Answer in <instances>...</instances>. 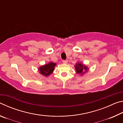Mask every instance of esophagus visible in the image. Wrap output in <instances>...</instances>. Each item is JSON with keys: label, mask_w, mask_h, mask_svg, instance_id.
<instances>
[{"label": "esophagus", "mask_w": 123, "mask_h": 123, "mask_svg": "<svg viewBox=\"0 0 123 123\" xmlns=\"http://www.w3.org/2000/svg\"><path fill=\"white\" fill-rule=\"evenodd\" d=\"M63 63H67V62H68V61L67 60H63Z\"/></svg>", "instance_id": "1"}]
</instances>
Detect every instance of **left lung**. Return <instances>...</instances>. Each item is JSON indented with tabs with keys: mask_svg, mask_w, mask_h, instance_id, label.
I'll use <instances>...</instances> for the list:
<instances>
[{
	"mask_svg": "<svg viewBox=\"0 0 123 123\" xmlns=\"http://www.w3.org/2000/svg\"><path fill=\"white\" fill-rule=\"evenodd\" d=\"M75 67L77 73L79 74H83L85 73V70L87 71V68L86 66H84L81 63L76 64V65L75 66Z\"/></svg>",
	"mask_w": 123,
	"mask_h": 123,
	"instance_id": "1",
	"label": "left lung"
}]
</instances>
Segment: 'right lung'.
<instances>
[{
    "instance_id": "1",
    "label": "right lung",
    "mask_w": 123,
    "mask_h": 123,
    "mask_svg": "<svg viewBox=\"0 0 123 123\" xmlns=\"http://www.w3.org/2000/svg\"><path fill=\"white\" fill-rule=\"evenodd\" d=\"M56 66V63L50 62L48 64L41 67L39 68L40 73L44 76H48L49 75L53 73L54 69V67Z\"/></svg>"
}]
</instances>
